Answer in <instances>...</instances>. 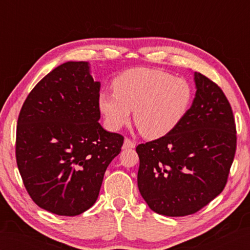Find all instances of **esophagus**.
<instances>
[{"label":"esophagus","mask_w":250,"mask_h":250,"mask_svg":"<svg viewBox=\"0 0 250 250\" xmlns=\"http://www.w3.org/2000/svg\"><path fill=\"white\" fill-rule=\"evenodd\" d=\"M134 147H135V143L130 139H125L124 145H122V148H124V149H130V148H134Z\"/></svg>","instance_id":"obj_1"}]
</instances>
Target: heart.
<instances>
[{"mask_svg":"<svg viewBox=\"0 0 250 250\" xmlns=\"http://www.w3.org/2000/svg\"><path fill=\"white\" fill-rule=\"evenodd\" d=\"M113 84L114 91L99 95L105 125L119 130L134 110L135 125L147 139H159L173 131L193 100V88L188 81L157 68H131L117 76Z\"/></svg>","mask_w":250,"mask_h":250,"instance_id":"b5f03b06","label":"heart"}]
</instances>
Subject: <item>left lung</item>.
Wrapping results in <instances>:
<instances>
[{"instance_id":"8db88e82","label":"left lung","mask_w":250,"mask_h":250,"mask_svg":"<svg viewBox=\"0 0 250 250\" xmlns=\"http://www.w3.org/2000/svg\"><path fill=\"white\" fill-rule=\"evenodd\" d=\"M195 98L167 135L140 144L137 186L150 209L169 217L194 214L225 189L236 151V126L221 88L194 73Z\"/></svg>"}]
</instances>
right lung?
<instances>
[{
    "label": "right lung",
    "mask_w": 250,
    "mask_h": 250,
    "mask_svg": "<svg viewBox=\"0 0 250 250\" xmlns=\"http://www.w3.org/2000/svg\"><path fill=\"white\" fill-rule=\"evenodd\" d=\"M101 83L88 62H66L32 89L20 109L16 161L41 208L81 215L97 201L106 168L125 137L99 124Z\"/></svg>",
    "instance_id": "obj_1"
}]
</instances>
